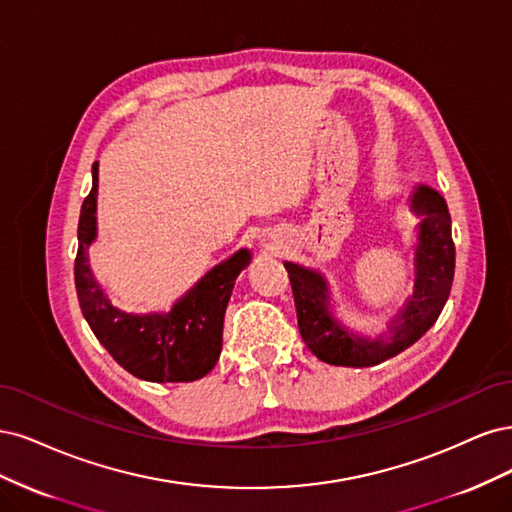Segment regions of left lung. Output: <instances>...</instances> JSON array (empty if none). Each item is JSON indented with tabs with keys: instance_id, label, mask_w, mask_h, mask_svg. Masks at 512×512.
I'll return each instance as SVG.
<instances>
[{
	"instance_id": "8db88e82",
	"label": "left lung",
	"mask_w": 512,
	"mask_h": 512,
	"mask_svg": "<svg viewBox=\"0 0 512 512\" xmlns=\"http://www.w3.org/2000/svg\"><path fill=\"white\" fill-rule=\"evenodd\" d=\"M410 212L419 217L415 285L410 298L389 321L387 334L376 338L355 334L334 317L327 278L319 270L285 261L300 334L308 349L325 364L346 368L381 364L415 344L440 317L449 300L455 272L451 214L444 197L427 185H417L412 191Z\"/></svg>"
}]
</instances>
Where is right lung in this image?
<instances>
[{
    "mask_svg": "<svg viewBox=\"0 0 512 512\" xmlns=\"http://www.w3.org/2000/svg\"><path fill=\"white\" fill-rule=\"evenodd\" d=\"M97 161L93 187L80 208L78 255L74 280L80 310L95 338L119 366L142 381L189 383L206 376L219 361L223 317L238 274L251 263V251L240 249L208 270L174 302L168 312L134 315L112 306L89 266V246L97 238Z\"/></svg>",
    "mask_w": 512,
    "mask_h": 512,
    "instance_id": "right-lung-1",
    "label": "right lung"
}]
</instances>
